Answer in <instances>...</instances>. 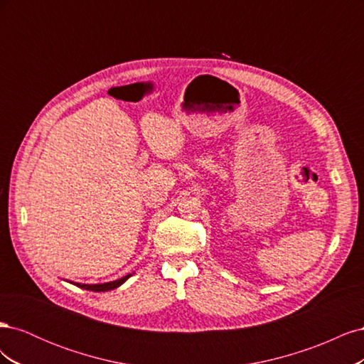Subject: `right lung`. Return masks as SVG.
<instances>
[{
  "label": "right lung",
  "instance_id": "right-lung-1",
  "mask_svg": "<svg viewBox=\"0 0 364 364\" xmlns=\"http://www.w3.org/2000/svg\"><path fill=\"white\" fill-rule=\"evenodd\" d=\"M132 277V274H126V277L119 278L117 281H111V282H105V284H80V282H73L74 285H77V287H80L83 290H91V291H107V290H114L117 287H119L121 284L126 282L129 278Z\"/></svg>",
  "mask_w": 364,
  "mask_h": 364
}]
</instances>
